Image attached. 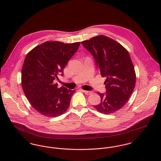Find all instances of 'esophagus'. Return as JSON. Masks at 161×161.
<instances>
[{"mask_svg": "<svg viewBox=\"0 0 161 161\" xmlns=\"http://www.w3.org/2000/svg\"><path fill=\"white\" fill-rule=\"evenodd\" d=\"M82 91L87 95H91L92 93V92H91V91H84V90H82Z\"/></svg>", "mask_w": 161, "mask_h": 161, "instance_id": "1", "label": "esophagus"}]
</instances>
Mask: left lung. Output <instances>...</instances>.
<instances>
[{
    "label": "left lung",
    "mask_w": 161,
    "mask_h": 161,
    "mask_svg": "<svg viewBox=\"0 0 161 161\" xmlns=\"http://www.w3.org/2000/svg\"><path fill=\"white\" fill-rule=\"evenodd\" d=\"M92 53L102 77L107 92L97 93L101 102L93 107L108 115L121 109L128 102L136 84V72L127 49L114 40L104 36H94L81 42Z\"/></svg>",
    "instance_id": "left-lung-1"
}]
</instances>
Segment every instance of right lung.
Returning a JSON list of instances; mask_svg holds the SVG:
<instances>
[{"label": "right lung", "instance_id": "add662e5", "mask_svg": "<svg viewBox=\"0 0 161 161\" xmlns=\"http://www.w3.org/2000/svg\"><path fill=\"white\" fill-rule=\"evenodd\" d=\"M80 42L64 43L47 41L26 54L22 69V87L31 106L46 117H57L69 108L75 90L58 87L54 80L63 75L69 59Z\"/></svg>", "mask_w": 161, "mask_h": 161}]
</instances>
